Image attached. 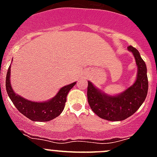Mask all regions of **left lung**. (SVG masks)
<instances>
[{
  "label": "left lung",
  "instance_id": "1",
  "mask_svg": "<svg viewBox=\"0 0 157 157\" xmlns=\"http://www.w3.org/2000/svg\"><path fill=\"white\" fill-rule=\"evenodd\" d=\"M128 50L132 52L138 66L136 81L122 94L116 96L107 95L88 82V103L95 114L109 121H121L132 116L142 105L148 93V77L145 63L135 48L130 45Z\"/></svg>",
  "mask_w": 157,
  "mask_h": 157
}]
</instances>
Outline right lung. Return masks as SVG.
<instances>
[{
    "instance_id": "right-lung-1",
    "label": "right lung",
    "mask_w": 157,
    "mask_h": 157,
    "mask_svg": "<svg viewBox=\"0 0 157 157\" xmlns=\"http://www.w3.org/2000/svg\"><path fill=\"white\" fill-rule=\"evenodd\" d=\"M11 65L6 75V90L8 97L19 112L32 121L47 122L60 115L64 109L67 95L76 82L62 87L52 99L44 102H35L22 98L14 92L11 86Z\"/></svg>"
}]
</instances>
